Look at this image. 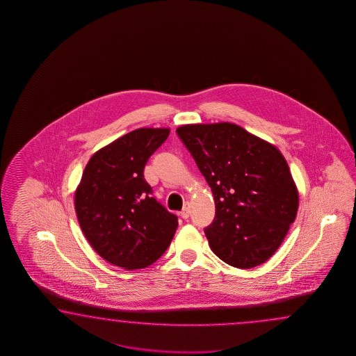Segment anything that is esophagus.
<instances>
[{
  "mask_svg": "<svg viewBox=\"0 0 356 356\" xmlns=\"http://www.w3.org/2000/svg\"><path fill=\"white\" fill-rule=\"evenodd\" d=\"M189 213H191V210H189V204H186V206L183 207V210L181 211V216L183 219H188Z\"/></svg>",
  "mask_w": 356,
  "mask_h": 356,
  "instance_id": "obj_1",
  "label": "esophagus"
}]
</instances>
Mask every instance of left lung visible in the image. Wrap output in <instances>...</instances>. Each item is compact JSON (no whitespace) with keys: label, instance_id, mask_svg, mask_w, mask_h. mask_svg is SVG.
<instances>
[{"label":"left lung","instance_id":"1","mask_svg":"<svg viewBox=\"0 0 356 356\" xmlns=\"http://www.w3.org/2000/svg\"><path fill=\"white\" fill-rule=\"evenodd\" d=\"M177 135L213 195L215 219L204 227L212 252L236 268L266 262L288 234L299 204L282 154L227 122L186 124Z\"/></svg>","mask_w":356,"mask_h":356}]
</instances>
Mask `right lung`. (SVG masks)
I'll return each mask as SVG.
<instances>
[{
	"instance_id": "1",
	"label": "right lung",
	"mask_w": 356,
	"mask_h": 356,
	"mask_svg": "<svg viewBox=\"0 0 356 356\" xmlns=\"http://www.w3.org/2000/svg\"><path fill=\"white\" fill-rule=\"evenodd\" d=\"M168 136V129H135L95 152L85 167L76 215L91 247L112 265L145 268L175 236L178 218L152 197L144 177L147 160Z\"/></svg>"
}]
</instances>
